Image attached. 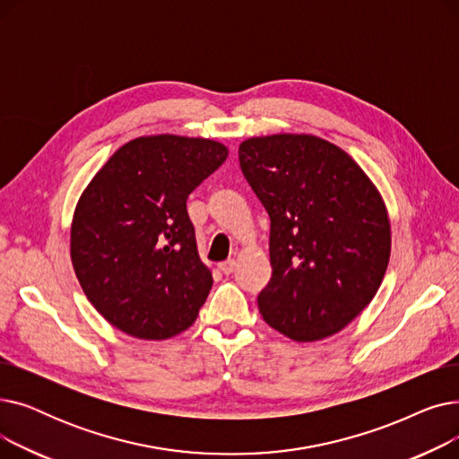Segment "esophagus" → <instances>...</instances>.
<instances>
[{"instance_id":"obj_1","label":"esophagus","mask_w":459,"mask_h":459,"mask_svg":"<svg viewBox=\"0 0 459 459\" xmlns=\"http://www.w3.org/2000/svg\"><path fill=\"white\" fill-rule=\"evenodd\" d=\"M220 270H221L225 275L234 273V270H236V260H225V262H221V264H220Z\"/></svg>"}]
</instances>
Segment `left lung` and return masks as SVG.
Instances as JSON below:
<instances>
[{
    "label": "left lung",
    "instance_id": "8db88e82",
    "mask_svg": "<svg viewBox=\"0 0 459 459\" xmlns=\"http://www.w3.org/2000/svg\"><path fill=\"white\" fill-rule=\"evenodd\" d=\"M238 158L272 221L262 318L298 342L339 333L387 272L391 223L379 191L342 149L315 135L251 137Z\"/></svg>",
    "mask_w": 459,
    "mask_h": 459
}]
</instances>
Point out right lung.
I'll return each mask as SVG.
<instances>
[{
  "mask_svg": "<svg viewBox=\"0 0 459 459\" xmlns=\"http://www.w3.org/2000/svg\"><path fill=\"white\" fill-rule=\"evenodd\" d=\"M227 156L225 144L210 139L137 137L83 191L70 230L72 264L87 299L117 329L163 341L197 320L213 281L186 201Z\"/></svg>",
  "mask_w": 459,
  "mask_h": 459,
  "instance_id": "obj_1",
  "label": "right lung"
}]
</instances>
